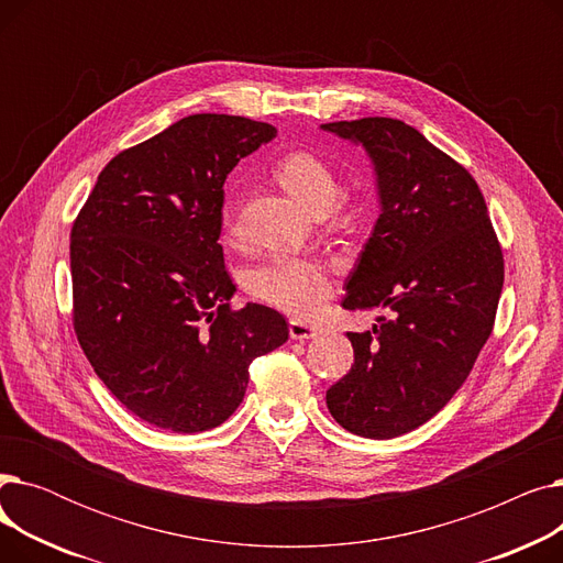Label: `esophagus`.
I'll use <instances>...</instances> for the list:
<instances>
[{
	"instance_id": "1",
	"label": "esophagus",
	"mask_w": 563,
	"mask_h": 563,
	"mask_svg": "<svg viewBox=\"0 0 563 563\" xmlns=\"http://www.w3.org/2000/svg\"><path fill=\"white\" fill-rule=\"evenodd\" d=\"M319 335V329L314 323L301 321V319H291L289 321V338L291 340H312Z\"/></svg>"
}]
</instances>
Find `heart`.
Returning a JSON list of instances; mask_svg holds the SVG:
<instances>
[{
  "mask_svg": "<svg viewBox=\"0 0 563 563\" xmlns=\"http://www.w3.org/2000/svg\"><path fill=\"white\" fill-rule=\"evenodd\" d=\"M283 189L310 214L329 212L340 196L338 173L312 153H289L274 168ZM223 228L236 232L234 207L225 205ZM249 289L255 299L283 312L308 317L321 308L331 294V278L323 266L310 257L276 253L257 264L249 276Z\"/></svg>",
  "mask_w": 563,
  "mask_h": 563,
  "instance_id": "b5f03b06",
  "label": "heart"
}]
</instances>
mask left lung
Segmentation results:
<instances>
[{"label": "left lung", "mask_w": 563, "mask_h": 563, "mask_svg": "<svg viewBox=\"0 0 563 563\" xmlns=\"http://www.w3.org/2000/svg\"><path fill=\"white\" fill-rule=\"evenodd\" d=\"M321 130L365 147L380 202L342 306L390 310L346 333L353 365L327 406L346 431L388 440L463 386L493 331L505 260L477 183L416 128L376 115Z\"/></svg>", "instance_id": "8db88e82"}]
</instances>
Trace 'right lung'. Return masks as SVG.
Wrapping results in <instances>:
<instances>
[{
    "mask_svg": "<svg viewBox=\"0 0 563 563\" xmlns=\"http://www.w3.org/2000/svg\"><path fill=\"white\" fill-rule=\"evenodd\" d=\"M274 136V125L242 115H187L115 155L73 225L77 340L147 424H223L244 399L249 365L289 338L274 308H230L219 244L228 173Z\"/></svg>",
    "mask_w": 563,
    "mask_h": 563,
    "instance_id": "right-lung-1",
    "label": "right lung"
}]
</instances>
